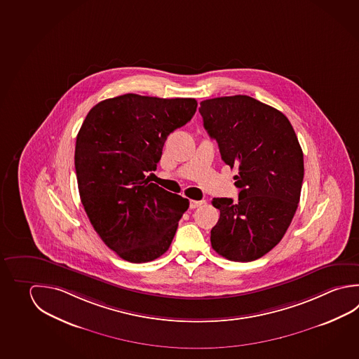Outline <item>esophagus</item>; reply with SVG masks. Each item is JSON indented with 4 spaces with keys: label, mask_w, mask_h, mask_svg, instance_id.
Masks as SVG:
<instances>
[{
    "label": "esophagus",
    "mask_w": 359,
    "mask_h": 359,
    "mask_svg": "<svg viewBox=\"0 0 359 359\" xmlns=\"http://www.w3.org/2000/svg\"><path fill=\"white\" fill-rule=\"evenodd\" d=\"M205 201L201 200V201H197V200H191L189 201V209H197V208H200L201 205H203Z\"/></svg>",
    "instance_id": "esophagus-1"
}]
</instances>
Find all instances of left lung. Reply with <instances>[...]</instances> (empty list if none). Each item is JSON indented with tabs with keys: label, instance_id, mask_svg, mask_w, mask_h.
<instances>
[{
	"label": "left lung",
	"instance_id": "left-lung-1",
	"mask_svg": "<svg viewBox=\"0 0 359 359\" xmlns=\"http://www.w3.org/2000/svg\"><path fill=\"white\" fill-rule=\"evenodd\" d=\"M198 109L222 159L238 168V201L212 205L220 219L211 245L229 261L252 262L273 249L300 203L304 154L294 128L280 112L245 95L205 100Z\"/></svg>",
	"mask_w": 359,
	"mask_h": 359
}]
</instances>
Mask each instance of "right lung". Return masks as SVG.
<instances>
[{
    "instance_id": "obj_1",
    "label": "right lung",
    "mask_w": 359,
    "mask_h": 359,
    "mask_svg": "<svg viewBox=\"0 0 359 359\" xmlns=\"http://www.w3.org/2000/svg\"><path fill=\"white\" fill-rule=\"evenodd\" d=\"M195 98L126 93L87 114L76 140L74 167L81 201L104 244L125 261L164 255L189 201L147 173L156 170L164 142L195 115Z\"/></svg>"
}]
</instances>
